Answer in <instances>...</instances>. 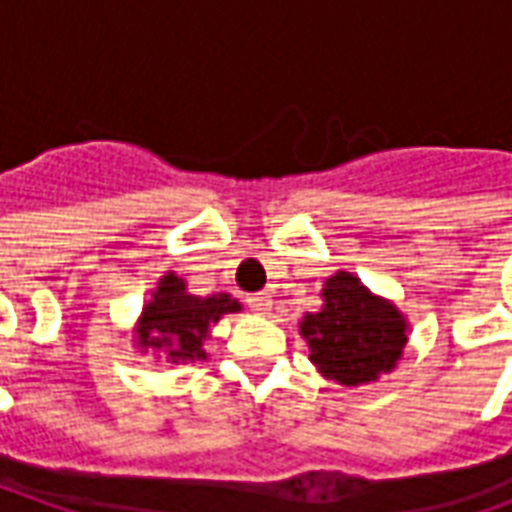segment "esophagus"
Instances as JSON below:
<instances>
[{
	"label": "esophagus",
	"mask_w": 512,
	"mask_h": 512,
	"mask_svg": "<svg viewBox=\"0 0 512 512\" xmlns=\"http://www.w3.org/2000/svg\"><path fill=\"white\" fill-rule=\"evenodd\" d=\"M246 301H249V307H252V312H257V315H268L271 307H274V299H271L268 293H252Z\"/></svg>",
	"instance_id": "1"
}]
</instances>
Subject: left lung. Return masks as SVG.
<instances>
[{
  "mask_svg": "<svg viewBox=\"0 0 512 512\" xmlns=\"http://www.w3.org/2000/svg\"><path fill=\"white\" fill-rule=\"evenodd\" d=\"M321 310L307 312L299 334L310 362L340 386H365L392 373L408 345V321L395 301L376 296L351 271H334L321 288Z\"/></svg>",
  "mask_w": 512,
  "mask_h": 512,
  "instance_id": "1",
  "label": "left lung"
}]
</instances>
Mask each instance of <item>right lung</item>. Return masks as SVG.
<instances>
[{"mask_svg":"<svg viewBox=\"0 0 512 512\" xmlns=\"http://www.w3.org/2000/svg\"><path fill=\"white\" fill-rule=\"evenodd\" d=\"M233 312H241V301L230 293L194 296L186 288V279L167 271L139 312L134 348L139 354L153 351L156 359H167L172 365L200 362L208 356L205 343L211 340V329Z\"/></svg>","mask_w":512,"mask_h":512,"instance_id":"1","label":"right lung"}]
</instances>
